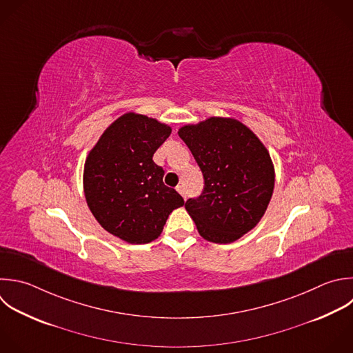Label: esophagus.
<instances>
[{
	"label": "esophagus",
	"instance_id": "34e87169",
	"mask_svg": "<svg viewBox=\"0 0 353 353\" xmlns=\"http://www.w3.org/2000/svg\"><path fill=\"white\" fill-rule=\"evenodd\" d=\"M176 190H178V192L182 194V197L186 200V192H185V186H183V185H178V186H176Z\"/></svg>",
	"mask_w": 353,
	"mask_h": 353
}]
</instances>
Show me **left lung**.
Listing matches in <instances>:
<instances>
[{"mask_svg": "<svg viewBox=\"0 0 353 353\" xmlns=\"http://www.w3.org/2000/svg\"><path fill=\"white\" fill-rule=\"evenodd\" d=\"M204 179L199 197L185 208L199 233L208 241L226 244L250 232L262 218L274 186L270 156L244 124L211 117L179 130Z\"/></svg>", "mask_w": 353, "mask_h": 353, "instance_id": "obj_1", "label": "left lung"}]
</instances>
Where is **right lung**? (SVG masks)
Here are the masks:
<instances>
[{
	"label": "right lung",
	"instance_id": "obj_1",
	"mask_svg": "<svg viewBox=\"0 0 353 353\" xmlns=\"http://www.w3.org/2000/svg\"><path fill=\"white\" fill-rule=\"evenodd\" d=\"M171 128L154 119L127 113L117 119L90 152L84 168L88 207L101 226L131 244L157 239L168 215L185 204L163 182L154 152Z\"/></svg>",
	"mask_w": 353,
	"mask_h": 353
}]
</instances>
